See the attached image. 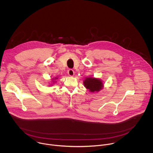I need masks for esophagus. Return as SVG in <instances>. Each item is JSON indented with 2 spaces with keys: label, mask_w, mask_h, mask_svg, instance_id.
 <instances>
[{
  "label": "esophagus",
  "mask_w": 153,
  "mask_h": 153,
  "mask_svg": "<svg viewBox=\"0 0 153 153\" xmlns=\"http://www.w3.org/2000/svg\"><path fill=\"white\" fill-rule=\"evenodd\" d=\"M68 75H69L70 76H74V71L73 69H68Z\"/></svg>",
  "instance_id": "obj_1"
}]
</instances>
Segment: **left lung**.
I'll list each match as a JSON object with an SVG mask.
<instances>
[{
	"mask_svg": "<svg viewBox=\"0 0 153 153\" xmlns=\"http://www.w3.org/2000/svg\"><path fill=\"white\" fill-rule=\"evenodd\" d=\"M84 84L86 88L92 92L99 91L103 87L102 81L94 78H87L84 81Z\"/></svg>",
	"mask_w": 153,
	"mask_h": 153,
	"instance_id": "1",
	"label": "left lung"
}]
</instances>
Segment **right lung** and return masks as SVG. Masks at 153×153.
Segmentation results:
<instances>
[{"label":"right lung","mask_w":153,"mask_h":153,"mask_svg":"<svg viewBox=\"0 0 153 153\" xmlns=\"http://www.w3.org/2000/svg\"><path fill=\"white\" fill-rule=\"evenodd\" d=\"M55 79H56V78H55Z\"/></svg>","instance_id":"obj_1"}]
</instances>
